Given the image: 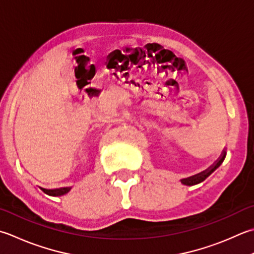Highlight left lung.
Here are the masks:
<instances>
[{"label": "left lung", "mask_w": 254, "mask_h": 254, "mask_svg": "<svg viewBox=\"0 0 254 254\" xmlns=\"http://www.w3.org/2000/svg\"><path fill=\"white\" fill-rule=\"evenodd\" d=\"M225 157H226V151H223L222 154H221V156H220L219 158H218V160L216 161V163L213 164L212 166H210L209 168H208V170L203 171V172H201V173H199V174H197V175H193V176H191V177L184 178V180H182V183L184 184V185L192 186V185H196V184H199V183L203 182L208 176L211 175V174H212L213 172H215V171L217 170V168L221 165L223 160H225Z\"/></svg>", "instance_id": "8db88e82"}]
</instances>
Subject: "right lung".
Returning <instances> with one entry per match:
<instances>
[{
	"label": "right lung",
	"instance_id": "add662e5",
	"mask_svg": "<svg viewBox=\"0 0 254 254\" xmlns=\"http://www.w3.org/2000/svg\"><path fill=\"white\" fill-rule=\"evenodd\" d=\"M41 190L47 193L49 196H63V195H66V193L71 190V187H64V188H58V190H45V188L39 187Z\"/></svg>",
	"mask_w": 254,
	"mask_h": 254
}]
</instances>
